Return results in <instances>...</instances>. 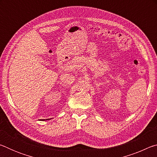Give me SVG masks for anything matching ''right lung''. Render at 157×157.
I'll return each instance as SVG.
<instances>
[{"mask_svg":"<svg viewBox=\"0 0 157 157\" xmlns=\"http://www.w3.org/2000/svg\"><path fill=\"white\" fill-rule=\"evenodd\" d=\"M46 120H50V119H46ZM41 121H45L44 119H42V120H41Z\"/></svg>","mask_w":157,"mask_h":157,"instance_id":"obj_1","label":"right lung"}]
</instances>
